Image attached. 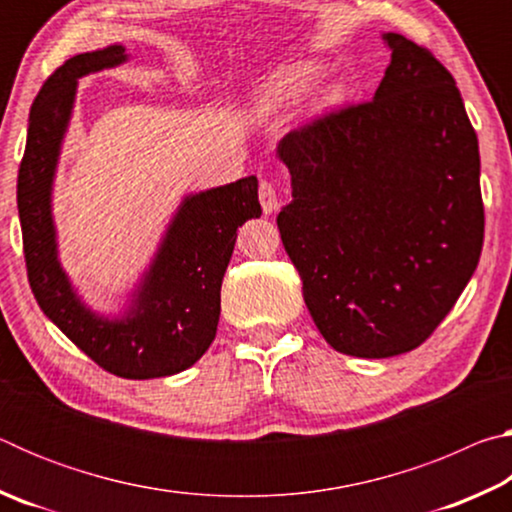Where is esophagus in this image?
Instances as JSON below:
<instances>
[{
  "label": "esophagus",
  "instance_id": "1",
  "mask_svg": "<svg viewBox=\"0 0 512 512\" xmlns=\"http://www.w3.org/2000/svg\"><path fill=\"white\" fill-rule=\"evenodd\" d=\"M259 203H262L264 214H273L277 210L275 185L268 183V180H262V183H259Z\"/></svg>",
  "mask_w": 512,
  "mask_h": 512
}]
</instances>
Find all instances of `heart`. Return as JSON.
<instances>
[{"instance_id":"b5f03b06","label":"heart","mask_w":512,"mask_h":512,"mask_svg":"<svg viewBox=\"0 0 512 512\" xmlns=\"http://www.w3.org/2000/svg\"><path fill=\"white\" fill-rule=\"evenodd\" d=\"M325 72V65L318 58H302L293 60L289 65H282L268 74L266 79L250 92L248 110L253 112L257 119H268L282 112L284 108L298 103L305 94L314 88ZM343 99V85L329 83L327 88L320 90L316 106L318 108H332Z\"/></svg>"}]
</instances>
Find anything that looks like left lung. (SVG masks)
I'll return each instance as SVG.
<instances>
[{"label": "left lung", "mask_w": 512, "mask_h": 512, "mask_svg": "<svg viewBox=\"0 0 512 512\" xmlns=\"http://www.w3.org/2000/svg\"><path fill=\"white\" fill-rule=\"evenodd\" d=\"M372 101L284 135L293 201L277 214L302 296L336 352L386 359L427 341L483 246L479 140L452 74L384 33Z\"/></svg>", "instance_id": "obj_1"}]
</instances>
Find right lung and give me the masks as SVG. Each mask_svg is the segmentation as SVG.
Here are the masks:
<instances>
[{"mask_svg":"<svg viewBox=\"0 0 512 512\" xmlns=\"http://www.w3.org/2000/svg\"><path fill=\"white\" fill-rule=\"evenodd\" d=\"M126 60L124 45L85 51L42 85L17 173V212L29 284L45 316L103 370L124 379H153L194 366L212 345L237 230L262 216V207L255 176L187 194L126 309L103 316L85 305L60 266L51 194L79 79Z\"/></svg>","mask_w":512,"mask_h":512,"instance_id":"1","label":"right lung"}]
</instances>
